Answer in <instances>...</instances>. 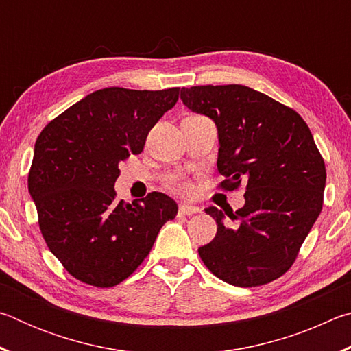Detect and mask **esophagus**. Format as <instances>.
I'll return each instance as SVG.
<instances>
[{
	"mask_svg": "<svg viewBox=\"0 0 351 351\" xmlns=\"http://www.w3.org/2000/svg\"><path fill=\"white\" fill-rule=\"evenodd\" d=\"M199 207H195V206H189V204H181L180 206V213L181 215H195V213H199Z\"/></svg>",
	"mask_w": 351,
	"mask_h": 351,
	"instance_id": "esophagus-1",
	"label": "esophagus"
}]
</instances>
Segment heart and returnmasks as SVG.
I'll use <instances>...</instances> for the list:
<instances>
[{"mask_svg": "<svg viewBox=\"0 0 351 351\" xmlns=\"http://www.w3.org/2000/svg\"><path fill=\"white\" fill-rule=\"evenodd\" d=\"M165 187L171 190V192L182 193V195L192 193L193 190L192 184H190L182 175H170L165 178Z\"/></svg>", "mask_w": 351, "mask_h": 351, "instance_id": "b5f03b06", "label": "heart"}]
</instances>
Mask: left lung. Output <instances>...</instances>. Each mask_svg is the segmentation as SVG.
I'll return each mask as SVG.
<instances>
[{"mask_svg": "<svg viewBox=\"0 0 351 351\" xmlns=\"http://www.w3.org/2000/svg\"><path fill=\"white\" fill-rule=\"evenodd\" d=\"M184 105L218 128L224 192L245 186V206L228 215L207 207L217 235L198 249L213 276L260 287L287 272L324 204L325 162L299 112L243 85L182 88Z\"/></svg>", "mask_w": 351, "mask_h": 351, "instance_id": "1", "label": "left lung"}]
</instances>
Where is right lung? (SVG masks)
<instances>
[{
    "label": "right lung",
    "mask_w": 351,
    "mask_h": 351,
    "mask_svg": "<svg viewBox=\"0 0 351 351\" xmlns=\"http://www.w3.org/2000/svg\"><path fill=\"white\" fill-rule=\"evenodd\" d=\"M180 88H104L41 130L29 170L41 235L71 276L97 288L125 280L150 254L178 206L152 192L116 201L119 165L144 150L148 132L176 104Z\"/></svg>",
    "instance_id": "1"
}]
</instances>
